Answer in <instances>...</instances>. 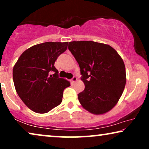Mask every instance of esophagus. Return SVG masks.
I'll return each mask as SVG.
<instances>
[{
	"instance_id": "34e87169",
	"label": "esophagus",
	"mask_w": 149,
	"mask_h": 149,
	"mask_svg": "<svg viewBox=\"0 0 149 149\" xmlns=\"http://www.w3.org/2000/svg\"><path fill=\"white\" fill-rule=\"evenodd\" d=\"M77 81V77H73L72 78V79H71V83H72V84H73V83H74V82H76Z\"/></svg>"
}]
</instances>
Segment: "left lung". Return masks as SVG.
I'll return each instance as SVG.
<instances>
[{
  "instance_id": "1",
  "label": "left lung",
  "mask_w": 149,
  "mask_h": 149,
  "mask_svg": "<svg viewBox=\"0 0 149 149\" xmlns=\"http://www.w3.org/2000/svg\"><path fill=\"white\" fill-rule=\"evenodd\" d=\"M68 49L80 67L85 89L78 94L81 104L95 115L107 113L117 104L126 83L122 58L109 45L72 41Z\"/></svg>"
}]
</instances>
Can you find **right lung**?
<instances>
[{
	"label": "right lung",
	"instance_id": "obj_1",
	"mask_svg": "<svg viewBox=\"0 0 149 149\" xmlns=\"http://www.w3.org/2000/svg\"><path fill=\"white\" fill-rule=\"evenodd\" d=\"M67 47L68 42L36 45L26 50L14 66L13 79L16 91L32 111L48 113L62 102L63 91L70 84L59 78L54 64Z\"/></svg>",
	"mask_w": 149,
	"mask_h": 149
}]
</instances>
